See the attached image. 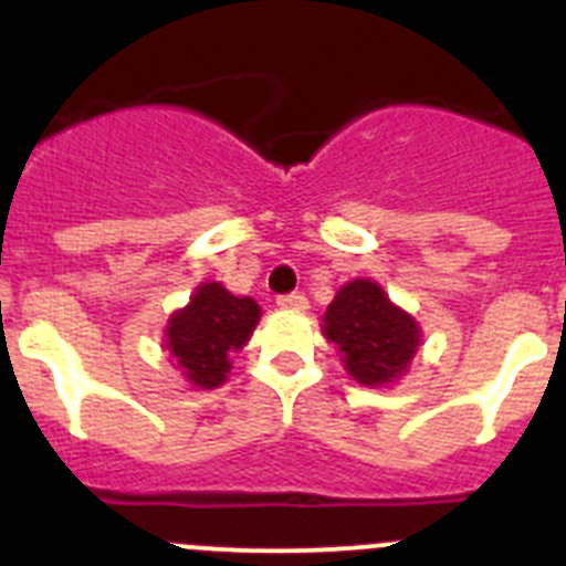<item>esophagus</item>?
Returning <instances> with one entry per match:
<instances>
[{
  "label": "esophagus",
  "mask_w": 566,
  "mask_h": 566,
  "mask_svg": "<svg viewBox=\"0 0 566 566\" xmlns=\"http://www.w3.org/2000/svg\"><path fill=\"white\" fill-rule=\"evenodd\" d=\"M277 306L286 308V312H306V308H308V297H306V294H300V292L280 294Z\"/></svg>",
  "instance_id": "esophagus-1"
}]
</instances>
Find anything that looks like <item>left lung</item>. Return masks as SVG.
I'll return each mask as SVG.
<instances>
[{"label": "left lung", "mask_w": 566, "mask_h": 566, "mask_svg": "<svg viewBox=\"0 0 566 566\" xmlns=\"http://www.w3.org/2000/svg\"><path fill=\"white\" fill-rule=\"evenodd\" d=\"M323 334L339 348L345 371L368 388L402 377L422 339L417 319L365 277L345 283L334 294L323 317Z\"/></svg>", "instance_id": "8db88e82"}]
</instances>
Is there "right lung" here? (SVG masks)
<instances>
[{"label": "right lung", "instance_id": "obj_1", "mask_svg": "<svg viewBox=\"0 0 566 566\" xmlns=\"http://www.w3.org/2000/svg\"><path fill=\"white\" fill-rule=\"evenodd\" d=\"M260 306L252 297H234L221 283H201L184 308L169 317L167 345L175 368L192 385L212 391L223 385L232 354L252 337Z\"/></svg>", "mask_w": 566, "mask_h": 566}]
</instances>
